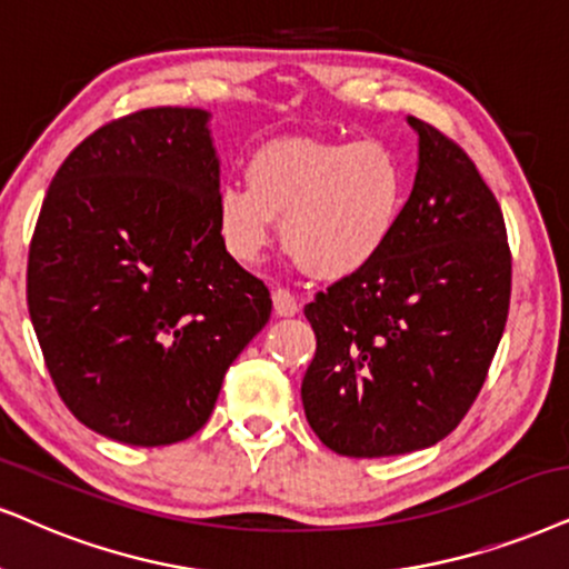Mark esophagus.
Returning a JSON list of instances; mask_svg holds the SVG:
<instances>
[{"instance_id": "1", "label": "esophagus", "mask_w": 569, "mask_h": 569, "mask_svg": "<svg viewBox=\"0 0 569 569\" xmlns=\"http://www.w3.org/2000/svg\"><path fill=\"white\" fill-rule=\"evenodd\" d=\"M272 307H276V315H280V318H293L299 312V301L289 289L272 291Z\"/></svg>"}]
</instances>
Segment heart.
<instances>
[{
    "label": "heart",
    "instance_id": "1",
    "mask_svg": "<svg viewBox=\"0 0 569 569\" xmlns=\"http://www.w3.org/2000/svg\"><path fill=\"white\" fill-rule=\"evenodd\" d=\"M214 201L222 249L239 264L280 241L309 276L341 280L383 254L407 204V172L378 141L280 139L249 157Z\"/></svg>",
    "mask_w": 569,
    "mask_h": 569
}]
</instances>
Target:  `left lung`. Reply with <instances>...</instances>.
<instances>
[{
    "label": "left lung",
    "mask_w": 569,
    "mask_h": 569,
    "mask_svg": "<svg viewBox=\"0 0 569 569\" xmlns=\"http://www.w3.org/2000/svg\"><path fill=\"white\" fill-rule=\"evenodd\" d=\"M420 164L383 254L318 291L301 380L309 428L341 457L428 449L486 383L505 333L512 254L499 201L455 139L409 118Z\"/></svg>",
    "instance_id": "left-lung-1"
}]
</instances>
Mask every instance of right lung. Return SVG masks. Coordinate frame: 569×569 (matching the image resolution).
Wrapping results in <instances>:
<instances>
[{
    "instance_id": "1",
    "label": "right lung",
    "mask_w": 569,
    "mask_h": 569,
    "mask_svg": "<svg viewBox=\"0 0 569 569\" xmlns=\"http://www.w3.org/2000/svg\"><path fill=\"white\" fill-rule=\"evenodd\" d=\"M210 114L152 107L83 139L54 172L28 249V312L86 428L183 441L270 320V291L222 249Z\"/></svg>"
}]
</instances>
